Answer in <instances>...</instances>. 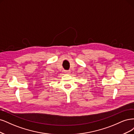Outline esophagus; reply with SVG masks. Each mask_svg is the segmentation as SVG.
I'll list each match as a JSON object with an SVG mask.
<instances>
[{
  "instance_id": "1",
  "label": "esophagus",
  "mask_w": 134,
  "mask_h": 134,
  "mask_svg": "<svg viewBox=\"0 0 134 134\" xmlns=\"http://www.w3.org/2000/svg\"><path fill=\"white\" fill-rule=\"evenodd\" d=\"M64 72H65V73H66V74H69V73H71V71L70 70H67V71H64Z\"/></svg>"
}]
</instances>
